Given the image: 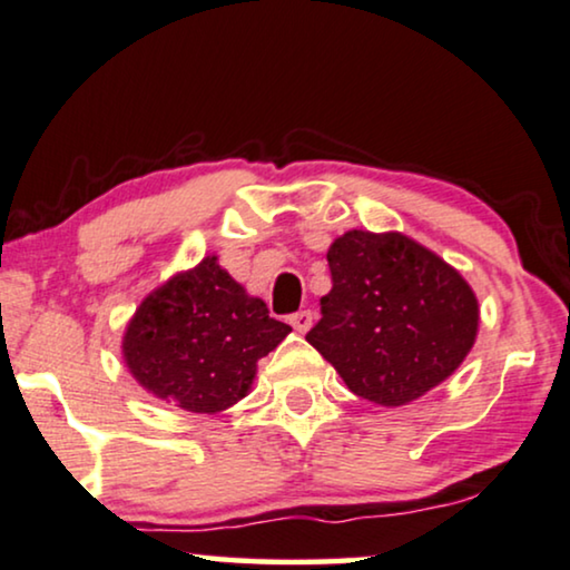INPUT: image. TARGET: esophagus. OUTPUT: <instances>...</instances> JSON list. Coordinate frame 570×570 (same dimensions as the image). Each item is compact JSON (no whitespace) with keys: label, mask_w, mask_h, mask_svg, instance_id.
Masks as SVG:
<instances>
[{"label":"esophagus","mask_w":570,"mask_h":570,"mask_svg":"<svg viewBox=\"0 0 570 570\" xmlns=\"http://www.w3.org/2000/svg\"><path fill=\"white\" fill-rule=\"evenodd\" d=\"M312 320H315V315H312L309 309H299V312H294L292 317H288V323H292L296 333H307L312 327Z\"/></svg>","instance_id":"34e87169"}]
</instances>
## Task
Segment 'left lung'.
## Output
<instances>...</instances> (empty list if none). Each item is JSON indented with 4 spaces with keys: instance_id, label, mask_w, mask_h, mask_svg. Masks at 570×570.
Returning a JSON list of instances; mask_svg holds the SVG:
<instances>
[{
    "instance_id": "1",
    "label": "left lung",
    "mask_w": 570,
    "mask_h": 570,
    "mask_svg": "<svg viewBox=\"0 0 570 570\" xmlns=\"http://www.w3.org/2000/svg\"><path fill=\"white\" fill-rule=\"evenodd\" d=\"M331 292L307 341L351 392L397 407L444 382L475 343L478 299L405 235L346 232L327 250Z\"/></svg>"
}]
</instances>
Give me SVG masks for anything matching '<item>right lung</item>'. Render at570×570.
Listing matches in <instances>:
<instances>
[{
  "label": "right lung",
  "instance_id": "obj_1",
  "mask_svg": "<svg viewBox=\"0 0 570 570\" xmlns=\"http://www.w3.org/2000/svg\"><path fill=\"white\" fill-rule=\"evenodd\" d=\"M292 327L208 255L151 292L128 323L126 364L136 382L190 413H219L250 390L255 364Z\"/></svg>",
  "mask_w": 570,
  "mask_h": 570
}]
</instances>
